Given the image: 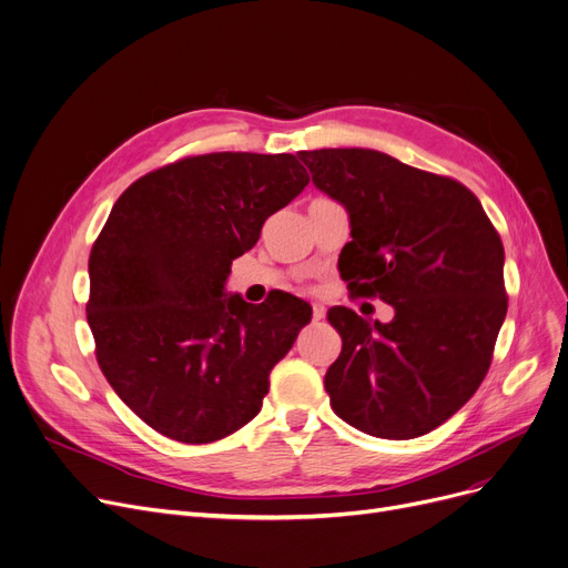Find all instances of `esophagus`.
Masks as SVG:
<instances>
[{"label": "esophagus", "instance_id": "1", "mask_svg": "<svg viewBox=\"0 0 568 568\" xmlns=\"http://www.w3.org/2000/svg\"><path fill=\"white\" fill-rule=\"evenodd\" d=\"M323 316H326V305L314 303V305H312V318H314V321H321Z\"/></svg>", "mask_w": 568, "mask_h": 568}]
</instances>
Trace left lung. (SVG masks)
<instances>
[{
  "label": "left lung",
  "instance_id": "1",
  "mask_svg": "<svg viewBox=\"0 0 568 568\" xmlns=\"http://www.w3.org/2000/svg\"><path fill=\"white\" fill-rule=\"evenodd\" d=\"M348 210L342 280L393 305L390 323L328 310L342 354L326 372L333 412L382 439H414L478 390L506 316L504 245L469 189L363 148L298 152ZM339 256V263H342Z\"/></svg>",
  "mask_w": 568,
  "mask_h": 568
}]
</instances>
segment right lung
Returning <instances> with one entry per match:
<instances>
[{
  "instance_id": "right-lung-1",
  "label": "right lung",
  "mask_w": 568,
  "mask_h": 568,
  "mask_svg": "<svg viewBox=\"0 0 568 568\" xmlns=\"http://www.w3.org/2000/svg\"><path fill=\"white\" fill-rule=\"evenodd\" d=\"M307 182L295 154L212 152L115 201L90 252L88 323L108 384L159 435L210 444L261 412L312 307L282 291L261 305L224 298V282Z\"/></svg>"
}]
</instances>
